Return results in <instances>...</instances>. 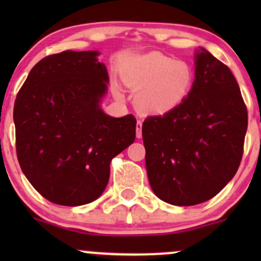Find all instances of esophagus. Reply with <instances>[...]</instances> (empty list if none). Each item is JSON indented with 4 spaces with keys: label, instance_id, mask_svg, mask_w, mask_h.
I'll return each instance as SVG.
<instances>
[{
    "label": "esophagus",
    "instance_id": "34e87169",
    "mask_svg": "<svg viewBox=\"0 0 261 261\" xmlns=\"http://www.w3.org/2000/svg\"><path fill=\"white\" fill-rule=\"evenodd\" d=\"M136 136L139 137H142V121L141 120H137L136 122Z\"/></svg>",
    "mask_w": 261,
    "mask_h": 261
}]
</instances>
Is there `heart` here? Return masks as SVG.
<instances>
[{
    "label": "heart",
    "instance_id": "obj_1",
    "mask_svg": "<svg viewBox=\"0 0 261 261\" xmlns=\"http://www.w3.org/2000/svg\"><path fill=\"white\" fill-rule=\"evenodd\" d=\"M122 80L139 91L140 109L158 115L172 112L187 99L194 85V71L187 62L151 53L135 59L125 68Z\"/></svg>",
    "mask_w": 261,
    "mask_h": 261
}]
</instances>
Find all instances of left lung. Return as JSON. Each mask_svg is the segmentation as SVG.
<instances>
[{"label":"left lung","instance_id":"1","mask_svg":"<svg viewBox=\"0 0 261 261\" xmlns=\"http://www.w3.org/2000/svg\"><path fill=\"white\" fill-rule=\"evenodd\" d=\"M195 66L187 99L142 124L149 185L176 206L205 202L226 187L241 164L248 127L247 107L229 68L202 47Z\"/></svg>","mask_w":261,"mask_h":261}]
</instances>
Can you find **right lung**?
Masks as SVG:
<instances>
[{
  "mask_svg": "<svg viewBox=\"0 0 261 261\" xmlns=\"http://www.w3.org/2000/svg\"><path fill=\"white\" fill-rule=\"evenodd\" d=\"M97 51L53 54L32 68L14 101L17 158L35 190L56 205L94 201L110 162L136 137L133 114L99 108L109 81Z\"/></svg>",
  "mask_w": 261,
  "mask_h": 261,
  "instance_id": "right-lung-1",
  "label": "right lung"
}]
</instances>
